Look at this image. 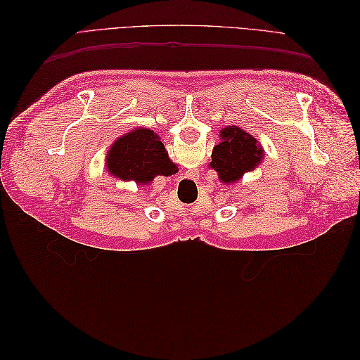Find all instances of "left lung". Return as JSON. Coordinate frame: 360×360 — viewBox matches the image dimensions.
Listing matches in <instances>:
<instances>
[{
  "mask_svg": "<svg viewBox=\"0 0 360 360\" xmlns=\"http://www.w3.org/2000/svg\"><path fill=\"white\" fill-rule=\"evenodd\" d=\"M221 143L213 148L210 167L217 171L224 183H236L245 172L254 171L263 160L264 150L258 141L237 126H228L219 132Z\"/></svg>",
  "mask_w": 360,
  "mask_h": 360,
  "instance_id": "1",
  "label": "left lung"
}]
</instances>
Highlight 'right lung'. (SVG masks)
<instances>
[{
  "label": "right lung",
  "instance_id": "add662e5",
  "mask_svg": "<svg viewBox=\"0 0 360 360\" xmlns=\"http://www.w3.org/2000/svg\"><path fill=\"white\" fill-rule=\"evenodd\" d=\"M106 167L120 180L136 183H150L156 176L177 172L160 138L148 129H135L118 138L108 153Z\"/></svg>",
  "mask_w": 360,
  "mask_h": 360
}]
</instances>
